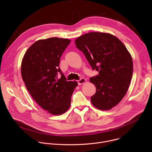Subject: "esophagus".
Wrapping results in <instances>:
<instances>
[{"mask_svg":"<svg viewBox=\"0 0 152 152\" xmlns=\"http://www.w3.org/2000/svg\"><path fill=\"white\" fill-rule=\"evenodd\" d=\"M85 81H86V79L85 78H80L79 80H77V82L78 85H80V84H82L84 82H85Z\"/></svg>","mask_w":152,"mask_h":152,"instance_id":"esophagus-1","label":"esophagus"}]
</instances>
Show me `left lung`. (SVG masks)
I'll return each mask as SVG.
<instances>
[{
    "instance_id": "left-lung-1",
    "label": "left lung",
    "mask_w": 152,
    "mask_h": 152,
    "mask_svg": "<svg viewBox=\"0 0 152 152\" xmlns=\"http://www.w3.org/2000/svg\"><path fill=\"white\" fill-rule=\"evenodd\" d=\"M93 70L99 75L90 78L96 87L91 97L93 104L100 110H111L127 93L133 73L131 55L115 36L102 32H90L75 40Z\"/></svg>"
}]
</instances>
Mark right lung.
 <instances>
[{"label":"right lung","mask_w":152,"mask_h":152,"mask_svg":"<svg viewBox=\"0 0 152 152\" xmlns=\"http://www.w3.org/2000/svg\"><path fill=\"white\" fill-rule=\"evenodd\" d=\"M70 41L57 37L39 39L28 49L21 62V76L29 93L41 107L55 115L69 110L77 86L76 81L67 80L59 67Z\"/></svg>","instance_id":"right-lung-1"}]
</instances>
